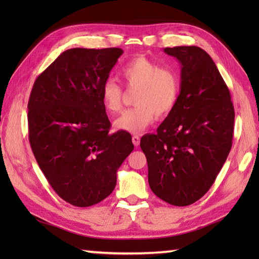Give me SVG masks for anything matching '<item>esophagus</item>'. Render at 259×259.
<instances>
[{
    "instance_id": "1",
    "label": "esophagus",
    "mask_w": 259,
    "mask_h": 259,
    "mask_svg": "<svg viewBox=\"0 0 259 259\" xmlns=\"http://www.w3.org/2000/svg\"><path fill=\"white\" fill-rule=\"evenodd\" d=\"M133 142H134V145H135L136 147H138L139 144H140V137H139L138 135H135V136L133 137Z\"/></svg>"
}]
</instances>
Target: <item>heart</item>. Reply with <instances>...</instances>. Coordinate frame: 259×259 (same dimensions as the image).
<instances>
[{
    "instance_id": "b5f03b06",
    "label": "heart",
    "mask_w": 259,
    "mask_h": 259,
    "mask_svg": "<svg viewBox=\"0 0 259 259\" xmlns=\"http://www.w3.org/2000/svg\"><path fill=\"white\" fill-rule=\"evenodd\" d=\"M120 78L126 89H137L135 108L125 110L114 121V128L130 134H139L148 128L155 117L163 119L174 111L180 93V79L176 71L137 57L120 70ZM123 92L117 82L108 79L101 87L103 108L110 114L119 112L122 107Z\"/></svg>"
}]
</instances>
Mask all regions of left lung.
<instances>
[{
  "label": "left lung",
  "mask_w": 259,
  "mask_h": 259,
  "mask_svg": "<svg viewBox=\"0 0 259 259\" xmlns=\"http://www.w3.org/2000/svg\"><path fill=\"white\" fill-rule=\"evenodd\" d=\"M181 65L174 111L146 135L140 147L153 194L174 206H188L210 189L229 155L235 110L230 92L210 56L198 47L163 49Z\"/></svg>",
  "instance_id": "left-lung-1"
}]
</instances>
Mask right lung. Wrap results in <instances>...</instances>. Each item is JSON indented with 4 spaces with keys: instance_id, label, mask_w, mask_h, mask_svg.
I'll use <instances>...</instances> for the list:
<instances>
[{
    "instance_id": "obj_1",
    "label": "right lung",
    "mask_w": 259,
    "mask_h": 259,
    "mask_svg": "<svg viewBox=\"0 0 259 259\" xmlns=\"http://www.w3.org/2000/svg\"><path fill=\"white\" fill-rule=\"evenodd\" d=\"M123 51H64L37 76L27 103L29 140L53 190L76 207L102 201L134 150L126 131L110 134L101 87Z\"/></svg>"
}]
</instances>
